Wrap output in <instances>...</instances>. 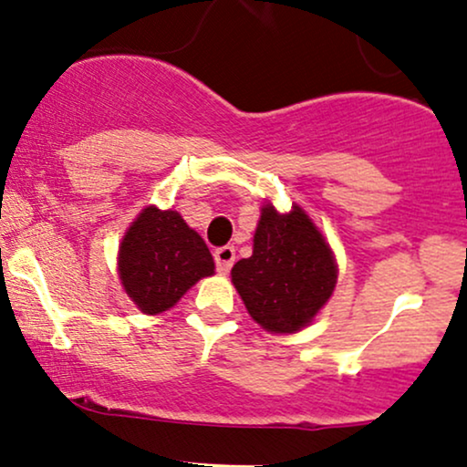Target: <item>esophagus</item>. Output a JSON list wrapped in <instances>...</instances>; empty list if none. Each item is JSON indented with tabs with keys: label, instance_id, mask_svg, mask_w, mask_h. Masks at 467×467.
<instances>
[{
	"label": "esophagus",
	"instance_id": "1",
	"mask_svg": "<svg viewBox=\"0 0 467 467\" xmlns=\"http://www.w3.org/2000/svg\"><path fill=\"white\" fill-rule=\"evenodd\" d=\"M215 264L219 275H228L230 267L234 264V248L233 245H223V248L215 250Z\"/></svg>",
	"mask_w": 467,
	"mask_h": 467
}]
</instances>
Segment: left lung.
Masks as SVG:
<instances>
[{
	"label": "left lung",
	"instance_id": "1",
	"mask_svg": "<svg viewBox=\"0 0 467 467\" xmlns=\"http://www.w3.org/2000/svg\"><path fill=\"white\" fill-rule=\"evenodd\" d=\"M233 285L261 329L296 334L314 323L334 294L337 264L329 241L298 203L278 213L261 206L252 256L234 264Z\"/></svg>",
	"mask_w": 467,
	"mask_h": 467
}]
</instances>
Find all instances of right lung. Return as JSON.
Listing matches in <instances>:
<instances>
[{
	"label": "right lung",
	"mask_w": 467,
	"mask_h": 467,
	"mask_svg": "<svg viewBox=\"0 0 467 467\" xmlns=\"http://www.w3.org/2000/svg\"><path fill=\"white\" fill-rule=\"evenodd\" d=\"M215 275L211 250L178 211L142 208L118 245V278L142 314L173 307L203 276Z\"/></svg>",
	"instance_id": "right-lung-1"
}]
</instances>
